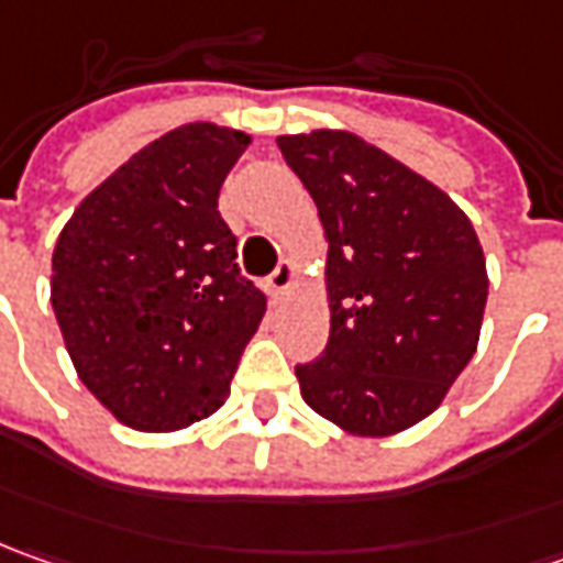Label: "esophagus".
Segmentation results:
<instances>
[{"instance_id": "34e87169", "label": "esophagus", "mask_w": 563, "mask_h": 563, "mask_svg": "<svg viewBox=\"0 0 563 563\" xmlns=\"http://www.w3.org/2000/svg\"><path fill=\"white\" fill-rule=\"evenodd\" d=\"M292 280H296V267H292L289 262L277 264V271H274V274L267 277V292H271V299H274V301L283 299V296L289 292Z\"/></svg>"}]
</instances>
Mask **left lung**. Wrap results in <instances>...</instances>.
<instances>
[{
	"mask_svg": "<svg viewBox=\"0 0 563 563\" xmlns=\"http://www.w3.org/2000/svg\"><path fill=\"white\" fill-rule=\"evenodd\" d=\"M327 236L330 340L301 398L352 437L433 415L474 358L489 296L474 223L439 186L349 130L277 140Z\"/></svg>",
	"mask_w": 563,
	"mask_h": 563,
	"instance_id": "8db88e82",
	"label": "left lung"
}]
</instances>
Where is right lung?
Masks as SVG:
<instances>
[{"mask_svg":"<svg viewBox=\"0 0 563 563\" xmlns=\"http://www.w3.org/2000/svg\"><path fill=\"white\" fill-rule=\"evenodd\" d=\"M252 136L208 121L140 148L89 192L52 252V308L92 396L121 423L174 433L214 415L267 299L218 211Z\"/></svg>","mask_w":563,"mask_h":563,"instance_id":"obj_1","label":"right lung"}]
</instances>
